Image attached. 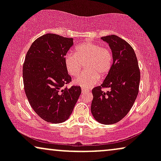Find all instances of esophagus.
Instances as JSON below:
<instances>
[{"mask_svg": "<svg viewBox=\"0 0 161 161\" xmlns=\"http://www.w3.org/2000/svg\"><path fill=\"white\" fill-rule=\"evenodd\" d=\"M90 90L88 89V88H82V93H86V92H89Z\"/></svg>", "mask_w": 161, "mask_h": 161, "instance_id": "34e87169", "label": "esophagus"}]
</instances>
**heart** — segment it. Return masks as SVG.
I'll return each instance as SVG.
<instances>
[{
	"instance_id": "obj_1",
	"label": "heart",
	"mask_w": 161,
	"mask_h": 161,
	"mask_svg": "<svg viewBox=\"0 0 161 161\" xmlns=\"http://www.w3.org/2000/svg\"><path fill=\"white\" fill-rule=\"evenodd\" d=\"M113 54L107 47L99 44L85 42L76 46L74 53H69L64 58L66 71L72 76H76L85 64L86 72L74 80L75 84L84 88H91L104 77L112 67Z\"/></svg>"
}]
</instances>
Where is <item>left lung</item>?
<instances>
[{
    "label": "left lung",
    "mask_w": 161,
    "mask_h": 161,
    "mask_svg": "<svg viewBox=\"0 0 161 161\" xmlns=\"http://www.w3.org/2000/svg\"><path fill=\"white\" fill-rule=\"evenodd\" d=\"M101 39L111 50L113 64L101 86L92 90L91 111L96 121L110 125L121 120L132 108L138 93L140 71L136 53L125 41L115 35ZM102 87L109 91L104 92Z\"/></svg>",
    "instance_id": "1"
}]
</instances>
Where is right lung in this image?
Segmentation results:
<instances>
[{
	"label": "right lung",
	"instance_id": "obj_1",
	"mask_svg": "<svg viewBox=\"0 0 161 161\" xmlns=\"http://www.w3.org/2000/svg\"><path fill=\"white\" fill-rule=\"evenodd\" d=\"M73 45V38L47 33L33 42L25 56V95L34 111L48 123L67 120L80 96V86L65 87L71 77L64 58Z\"/></svg>",
	"mask_w": 161,
	"mask_h": 161
}]
</instances>
